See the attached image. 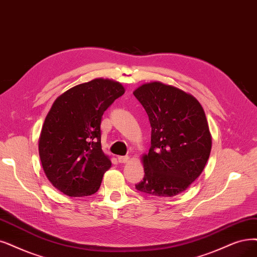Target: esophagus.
Masks as SVG:
<instances>
[{
    "label": "esophagus",
    "instance_id": "34e87169",
    "mask_svg": "<svg viewBox=\"0 0 257 257\" xmlns=\"http://www.w3.org/2000/svg\"><path fill=\"white\" fill-rule=\"evenodd\" d=\"M117 159H118V162L119 163H127L130 158L128 156H120Z\"/></svg>",
    "mask_w": 257,
    "mask_h": 257
}]
</instances>
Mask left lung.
I'll list each match as a JSON object with an SVG mask.
<instances>
[{
  "label": "left lung",
  "mask_w": 257,
  "mask_h": 257,
  "mask_svg": "<svg viewBox=\"0 0 257 257\" xmlns=\"http://www.w3.org/2000/svg\"><path fill=\"white\" fill-rule=\"evenodd\" d=\"M134 95L151 126V146L143 156L144 178L138 191L158 197L184 192L201 175L212 149L205 113L193 95L154 81Z\"/></svg>",
  "instance_id": "1"
}]
</instances>
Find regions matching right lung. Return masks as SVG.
I'll use <instances>...</instances> for the list:
<instances>
[{
	"instance_id": "add662e5",
	"label": "right lung",
	"mask_w": 257,
	"mask_h": 257,
	"mask_svg": "<svg viewBox=\"0 0 257 257\" xmlns=\"http://www.w3.org/2000/svg\"><path fill=\"white\" fill-rule=\"evenodd\" d=\"M125 93L114 80L96 78L71 88L55 100L45 117L39 155L45 176L70 197L96 193L111 161L101 150L103 112Z\"/></svg>"
}]
</instances>
